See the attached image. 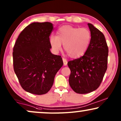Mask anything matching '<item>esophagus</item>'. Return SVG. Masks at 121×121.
<instances>
[{
  "label": "esophagus",
  "instance_id": "obj_1",
  "mask_svg": "<svg viewBox=\"0 0 121 121\" xmlns=\"http://www.w3.org/2000/svg\"><path fill=\"white\" fill-rule=\"evenodd\" d=\"M62 59H63V62L64 65H67V63H68L67 59H66L65 58H63Z\"/></svg>",
  "mask_w": 121,
  "mask_h": 121
}]
</instances>
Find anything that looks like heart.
Masks as SVG:
<instances>
[{
    "instance_id": "obj_1",
    "label": "heart",
    "mask_w": 121,
    "mask_h": 121,
    "mask_svg": "<svg viewBox=\"0 0 121 121\" xmlns=\"http://www.w3.org/2000/svg\"><path fill=\"white\" fill-rule=\"evenodd\" d=\"M57 36L51 35L49 41L53 51L58 53L62 43L68 55L73 58L83 56L86 52L91 39V34L86 28L65 25L59 28Z\"/></svg>"
}]
</instances>
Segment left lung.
I'll list each match as a JSON object with an SVG mask.
<instances>
[{
	"mask_svg": "<svg viewBox=\"0 0 121 121\" xmlns=\"http://www.w3.org/2000/svg\"><path fill=\"white\" fill-rule=\"evenodd\" d=\"M91 39L84 55L70 60L69 82L78 94H87L96 90L101 83L107 68L108 48L105 36L91 24H87Z\"/></svg>",
	"mask_w": 121,
	"mask_h": 121,
	"instance_id": "left-lung-1",
	"label": "left lung"
}]
</instances>
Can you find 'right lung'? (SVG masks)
Segmentation results:
<instances>
[{
  "instance_id": "right-lung-1",
  "label": "right lung",
  "mask_w": 121,
  "mask_h": 121,
  "mask_svg": "<svg viewBox=\"0 0 121 121\" xmlns=\"http://www.w3.org/2000/svg\"><path fill=\"white\" fill-rule=\"evenodd\" d=\"M52 23L33 22L20 34L13 48V65L21 87L28 92L43 95L52 87L63 62L51 52Z\"/></svg>"
}]
</instances>
